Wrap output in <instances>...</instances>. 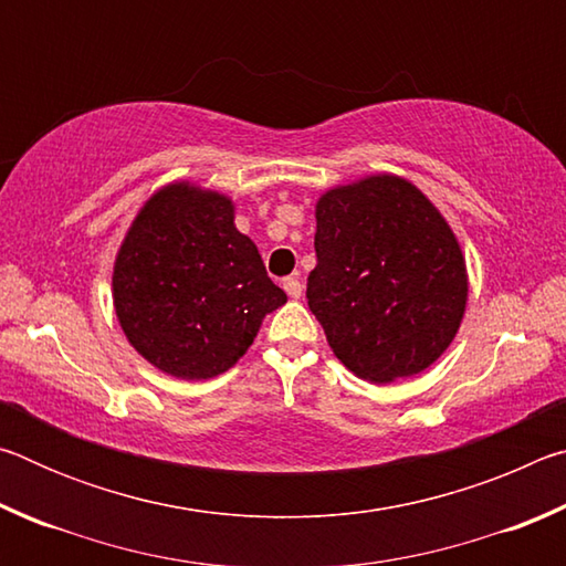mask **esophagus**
<instances>
[{
    "instance_id": "34e87169",
    "label": "esophagus",
    "mask_w": 566,
    "mask_h": 566,
    "mask_svg": "<svg viewBox=\"0 0 566 566\" xmlns=\"http://www.w3.org/2000/svg\"><path fill=\"white\" fill-rule=\"evenodd\" d=\"M284 292L292 296V300H300L302 296V282L296 276H286L284 280Z\"/></svg>"
}]
</instances>
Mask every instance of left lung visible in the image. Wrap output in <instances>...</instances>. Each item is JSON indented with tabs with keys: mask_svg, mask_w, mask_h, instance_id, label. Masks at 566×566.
I'll use <instances>...</instances> for the list:
<instances>
[{
	"mask_svg": "<svg viewBox=\"0 0 566 566\" xmlns=\"http://www.w3.org/2000/svg\"><path fill=\"white\" fill-rule=\"evenodd\" d=\"M314 252L306 302L357 377H415L452 344L467 304L464 256L411 181L379 175L329 189L317 202Z\"/></svg>",
	"mask_w": 566,
	"mask_h": 566,
	"instance_id": "obj_1",
	"label": "left lung"
}]
</instances>
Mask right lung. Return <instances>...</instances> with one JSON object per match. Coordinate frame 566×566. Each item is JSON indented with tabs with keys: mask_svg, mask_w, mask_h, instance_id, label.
Masks as SVG:
<instances>
[{
	"mask_svg": "<svg viewBox=\"0 0 566 566\" xmlns=\"http://www.w3.org/2000/svg\"><path fill=\"white\" fill-rule=\"evenodd\" d=\"M114 310L142 357L177 379L227 371L264 314L286 302L234 207L189 185L159 189L129 227L114 262Z\"/></svg>",
	"mask_w": 566,
	"mask_h": 566,
	"instance_id": "add662e5",
	"label": "right lung"
}]
</instances>
